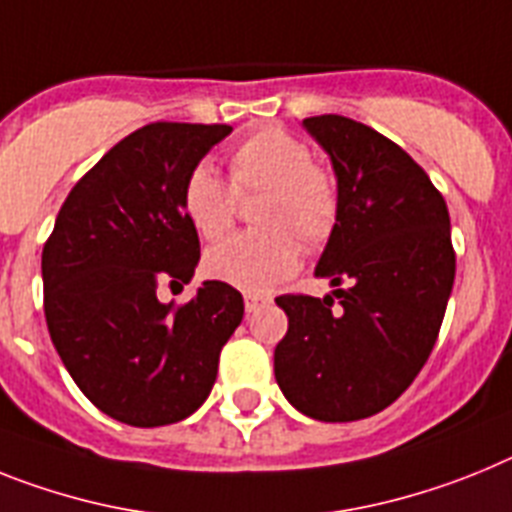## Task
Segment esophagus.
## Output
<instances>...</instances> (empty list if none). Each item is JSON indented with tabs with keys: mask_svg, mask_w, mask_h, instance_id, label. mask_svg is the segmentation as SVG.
<instances>
[{
	"mask_svg": "<svg viewBox=\"0 0 512 512\" xmlns=\"http://www.w3.org/2000/svg\"><path fill=\"white\" fill-rule=\"evenodd\" d=\"M243 303H246V313H256L261 305L269 303V298H264V295H251V292H248L246 298H243Z\"/></svg>",
	"mask_w": 512,
	"mask_h": 512,
	"instance_id": "esophagus-1",
	"label": "esophagus"
}]
</instances>
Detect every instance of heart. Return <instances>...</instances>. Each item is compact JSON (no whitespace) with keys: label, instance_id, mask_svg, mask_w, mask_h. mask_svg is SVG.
Segmentation results:
<instances>
[{"label":"heart","instance_id":"1","mask_svg":"<svg viewBox=\"0 0 512 512\" xmlns=\"http://www.w3.org/2000/svg\"><path fill=\"white\" fill-rule=\"evenodd\" d=\"M233 186L209 163L183 181L181 207L202 238L225 235L235 220V194L266 191L256 212L264 230L238 233L204 256L209 277L243 292H266L285 282L300 264V243L323 246L339 217V189L329 170L310 163L308 144L285 129H261L230 152Z\"/></svg>","mask_w":512,"mask_h":512}]
</instances>
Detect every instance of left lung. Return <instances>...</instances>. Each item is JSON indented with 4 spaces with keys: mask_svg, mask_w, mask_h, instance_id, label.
Masks as SVG:
<instances>
[{
    "mask_svg": "<svg viewBox=\"0 0 512 512\" xmlns=\"http://www.w3.org/2000/svg\"><path fill=\"white\" fill-rule=\"evenodd\" d=\"M303 129L329 155L339 189L316 264L336 290L277 298L287 334L274 378L305 417L355 422L399 399L435 347L456 277L451 217L425 170L370 126L329 113Z\"/></svg>",
    "mask_w": 512,
    "mask_h": 512,
    "instance_id": "8db88e82",
    "label": "left lung"
}]
</instances>
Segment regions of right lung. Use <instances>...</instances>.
I'll return each mask as SVG.
<instances>
[{
  "label": "right lung",
  "mask_w": 512,
  "mask_h": 512,
  "mask_svg": "<svg viewBox=\"0 0 512 512\" xmlns=\"http://www.w3.org/2000/svg\"><path fill=\"white\" fill-rule=\"evenodd\" d=\"M233 131L227 124L142 126L100 157L59 209L43 248V310L72 381L131 427L181 422L207 401L243 295L204 279L181 308L157 287L189 285L199 235L183 181Z\"/></svg>",
  "instance_id": "1"
}]
</instances>
